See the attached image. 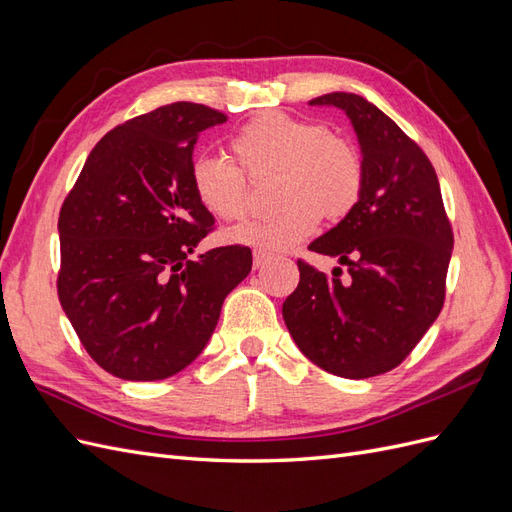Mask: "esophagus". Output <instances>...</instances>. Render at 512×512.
Listing matches in <instances>:
<instances>
[{"label":"esophagus","instance_id":"34e87169","mask_svg":"<svg viewBox=\"0 0 512 512\" xmlns=\"http://www.w3.org/2000/svg\"><path fill=\"white\" fill-rule=\"evenodd\" d=\"M271 258H273V254H271V252H267V250H254V254H252L254 269H260V267L265 265V262H269Z\"/></svg>","mask_w":512,"mask_h":512}]
</instances>
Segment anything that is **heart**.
Segmentation results:
<instances>
[{
	"mask_svg": "<svg viewBox=\"0 0 512 512\" xmlns=\"http://www.w3.org/2000/svg\"><path fill=\"white\" fill-rule=\"evenodd\" d=\"M232 160L198 156L190 185L207 213L222 222L250 211V179L275 175V211L258 215L228 232V241L282 250L312 235L320 218L344 220L359 205L365 188L361 151L346 136L322 123L286 113L250 119L228 141Z\"/></svg>",
	"mask_w": 512,
	"mask_h": 512,
	"instance_id": "obj_1",
	"label": "heart"
}]
</instances>
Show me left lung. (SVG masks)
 I'll list each match as a JSON object with an SVG mask.
<instances>
[{
  "mask_svg": "<svg viewBox=\"0 0 512 512\" xmlns=\"http://www.w3.org/2000/svg\"><path fill=\"white\" fill-rule=\"evenodd\" d=\"M309 104L344 108L359 134V205L309 250L348 267L322 273L299 258V286L282 314L309 361L342 378H371L404 363L438 318L453 252L438 175L425 151L361 96L335 91Z\"/></svg>",
  "mask_w": 512,
  "mask_h": 512,
  "instance_id": "left-lung-1",
  "label": "left lung"
}]
</instances>
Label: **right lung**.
<instances>
[{"instance_id":"1","label":"right lung","mask_w":512,"mask_h":512,"mask_svg":"<svg viewBox=\"0 0 512 512\" xmlns=\"http://www.w3.org/2000/svg\"><path fill=\"white\" fill-rule=\"evenodd\" d=\"M228 117L175 102L119 123L91 149L59 211L57 294L83 348L121 380H164L203 352L252 250L190 260L215 228L190 185L194 145Z\"/></svg>"}]
</instances>
